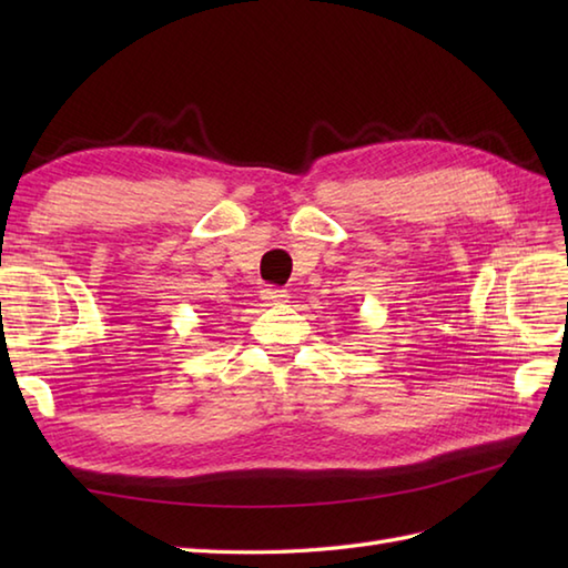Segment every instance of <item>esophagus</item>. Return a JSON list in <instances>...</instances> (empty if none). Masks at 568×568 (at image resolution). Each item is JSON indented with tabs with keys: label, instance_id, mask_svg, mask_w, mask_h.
<instances>
[{
	"label": "esophagus",
	"instance_id": "34e87169",
	"mask_svg": "<svg viewBox=\"0 0 568 568\" xmlns=\"http://www.w3.org/2000/svg\"><path fill=\"white\" fill-rule=\"evenodd\" d=\"M261 297H263L268 305H281V303H285V300H287V293L281 291V287H263Z\"/></svg>",
	"mask_w": 568,
	"mask_h": 568
}]
</instances>
